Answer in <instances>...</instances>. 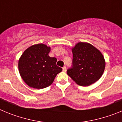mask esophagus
Instances as JSON below:
<instances>
[{"instance_id":"esophagus-1","label":"esophagus","mask_w":122,"mask_h":122,"mask_svg":"<svg viewBox=\"0 0 122 122\" xmlns=\"http://www.w3.org/2000/svg\"><path fill=\"white\" fill-rule=\"evenodd\" d=\"M66 68L65 66H64V67H63V72H66Z\"/></svg>"}]
</instances>
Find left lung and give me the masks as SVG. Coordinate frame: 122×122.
Returning a JSON list of instances; mask_svg holds the SVG:
<instances>
[{
    "label": "left lung",
    "instance_id": "left-lung-1",
    "mask_svg": "<svg viewBox=\"0 0 122 122\" xmlns=\"http://www.w3.org/2000/svg\"><path fill=\"white\" fill-rule=\"evenodd\" d=\"M73 67L67 74L77 84L89 86L103 75L106 62L104 56L95 46L86 42H79L71 48Z\"/></svg>",
    "mask_w": 122,
    "mask_h": 122
}]
</instances>
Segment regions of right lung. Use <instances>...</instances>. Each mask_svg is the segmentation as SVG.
I'll return each instance as SVG.
<instances>
[{
  "label": "right lung",
  "mask_w": 122,
  "mask_h": 122,
  "mask_svg": "<svg viewBox=\"0 0 122 122\" xmlns=\"http://www.w3.org/2000/svg\"><path fill=\"white\" fill-rule=\"evenodd\" d=\"M51 48L43 43L30 46L18 61L20 76L29 87L42 89L51 86L57 74L62 71L56 65L57 59L51 57Z\"/></svg>",
  "instance_id": "obj_1"
}]
</instances>
